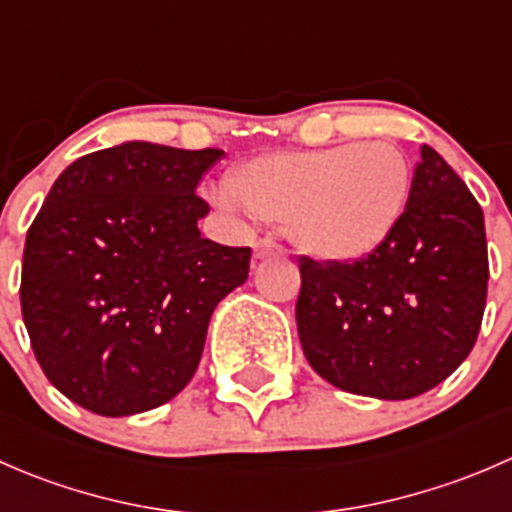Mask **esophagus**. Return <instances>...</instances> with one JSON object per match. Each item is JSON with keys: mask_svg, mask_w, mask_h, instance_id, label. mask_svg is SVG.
<instances>
[{"mask_svg": "<svg viewBox=\"0 0 512 512\" xmlns=\"http://www.w3.org/2000/svg\"><path fill=\"white\" fill-rule=\"evenodd\" d=\"M285 255V247L280 242H275L272 237H265V240L255 242V257L257 260H265V257H280Z\"/></svg>", "mask_w": 512, "mask_h": 512, "instance_id": "34e87169", "label": "esophagus"}]
</instances>
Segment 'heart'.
Returning a JSON list of instances; mask_svg holds the SVG:
<instances>
[{
    "mask_svg": "<svg viewBox=\"0 0 512 512\" xmlns=\"http://www.w3.org/2000/svg\"><path fill=\"white\" fill-rule=\"evenodd\" d=\"M411 195V168L386 141L262 153L213 190L225 213L285 227L294 247L324 262H354L391 240Z\"/></svg>",
    "mask_w": 512,
    "mask_h": 512,
    "instance_id": "1",
    "label": "heart"
}]
</instances>
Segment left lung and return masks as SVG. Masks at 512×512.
Wrapping results in <instances>:
<instances>
[{
	"instance_id": "8db88e82",
	"label": "left lung",
	"mask_w": 512,
	"mask_h": 512,
	"mask_svg": "<svg viewBox=\"0 0 512 512\" xmlns=\"http://www.w3.org/2000/svg\"><path fill=\"white\" fill-rule=\"evenodd\" d=\"M297 332L337 389L414 399L471 354L488 294L483 210L456 170L421 146L409 205L386 245L354 262L299 257Z\"/></svg>"
}]
</instances>
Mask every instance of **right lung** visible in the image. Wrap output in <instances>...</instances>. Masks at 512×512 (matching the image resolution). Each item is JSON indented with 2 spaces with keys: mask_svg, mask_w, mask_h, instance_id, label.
<instances>
[{
  "mask_svg": "<svg viewBox=\"0 0 512 512\" xmlns=\"http://www.w3.org/2000/svg\"><path fill=\"white\" fill-rule=\"evenodd\" d=\"M225 153L146 141L81 156L27 232L22 317L46 379L98 416L165 404L200 364L218 302L250 247L205 240L200 178Z\"/></svg>",
  "mask_w": 512,
  "mask_h": 512,
  "instance_id": "add662e5",
  "label": "right lung"
}]
</instances>
